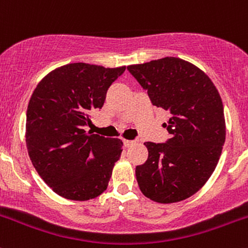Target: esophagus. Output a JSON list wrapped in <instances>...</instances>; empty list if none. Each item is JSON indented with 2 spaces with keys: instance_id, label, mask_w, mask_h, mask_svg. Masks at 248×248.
<instances>
[{
  "instance_id": "34e87169",
  "label": "esophagus",
  "mask_w": 248,
  "mask_h": 248,
  "mask_svg": "<svg viewBox=\"0 0 248 248\" xmlns=\"http://www.w3.org/2000/svg\"><path fill=\"white\" fill-rule=\"evenodd\" d=\"M134 142H136V141H133V140H127V139H124V147H129V146H132V145H133Z\"/></svg>"
}]
</instances>
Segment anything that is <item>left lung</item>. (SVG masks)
<instances>
[{
    "label": "left lung",
    "mask_w": 248,
    "mask_h": 248,
    "mask_svg": "<svg viewBox=\"0 0 248 248\" xmlns=\"http://www.w3.org/2000/svg\"><path fill=\"white\" fill-rule=\"evenodd\" d=\"M127 69L147 90L152 106L170 112L163 124L170 139L144 144L149 157L136 168L140 191L161 204L185 201L206 184L222 154L226 120L221 96L202 69L179 57Z\"/></svg>",
    "instance_id": "1"
}]
</instances>
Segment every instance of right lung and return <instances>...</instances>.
Instances as JSON below:
<instances>
[{
  "label": "right lung",
  "mask_w": 248,
  "mask_h": 248,
  "mask_svg": "<svg viewBox=\"0 0 248 248\" xmlns=\"http://www.w3.org/2000/svg\"><path fill=\"white\" fill-rule=\"evenodd\" d=\"M126 66L68 63L46 74L26 112V146L34 169L59 196L85 202L107 189L122 140L87 133L90 114L101 109L110 85Z\"/></svg>",
  "instance_id": "1"
}]
</instances>
